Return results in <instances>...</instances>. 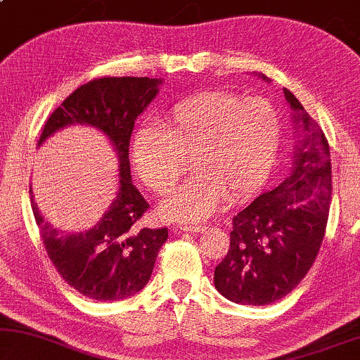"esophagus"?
I'll use <instances>...</instances> for the list:
<instances>
[{"label": "esophagus", "instance_id": "1", "mask_svg": "<svg viewBox=\"0 0 360 360\" xmlns=\"http://www.w3.org/2000/svg\"><path fill=\"white\" fill-rule=\"evenodd\" d=\"M179 230L186 231V233H199V231H205L207 226H204V225H181Z\"/></svg>", "mask_w": 360, "mask_h": 360}]
</instances>
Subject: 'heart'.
<instances>
[{
	"label": "heart",
	"instance_id": "1",
	"mask_svg": "<svg viewBox=\"0 0 360 360\" xmlns=\"http://www.w3.org/2000/svg\"><path fill=\"white\" fill-rule=\"evenodd\" d=\"M282 143L279 110L266 98L202 91L176 103L156 127H141L131 141L136 174L166 194L191 160L194 176L160 207L176 221L209 219L229 195L255 194L269 178Z\"/></svg>",
	"mask_w": 360,
	"mask_h": 360
}]
</instances>
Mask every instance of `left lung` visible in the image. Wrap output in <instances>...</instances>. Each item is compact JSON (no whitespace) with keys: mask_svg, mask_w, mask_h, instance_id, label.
<instances>
[{"mask_svg":"<svg viewBox=\"0 0 360 360\" xmlns=\"http://www.w3.org/2000/svg\"><path fill=\"white\" fill-rule=\"evenodd\" d=\"M283 96L297 134L292 168L233 217L230 250L215 267V288L240 305H271L300 283L316 259L330 214V145L300 101L287 88Z\"/></svg>","mask_w":360,"mask_h":360,"instance_id":"8db88e82","label":"left lung"}]
</instances>
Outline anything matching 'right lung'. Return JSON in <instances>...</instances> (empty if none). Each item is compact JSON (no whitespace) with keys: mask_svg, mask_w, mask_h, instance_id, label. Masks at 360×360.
I'll list each match as a JSON object with an SVG mask.
<instances>
[{"mask_svg":"<svg viewBox=\"0 0 360 360\" xmlns=\"http://www.w3.org/2000/svg\"><path fill=\"white\" fill-rule=\"evenodd\" d=\"M161 78H99L79 86L53 110L37 146L70 125H88L109 140L119 161V187L98 224L83 231L55 229L40 212L30 186V205L50 261L68 285L98 302H117L148 283L168 229H140L148 204L130 176L129 145L135 120L160 93Z\"/></svg>","mask_w":360,"mask_h":360,"instance_id":"add662e5","label":"right lung"}]
</instances>
